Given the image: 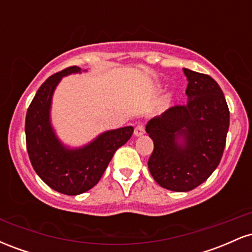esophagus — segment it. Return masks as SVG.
I'll list each match as a JSON object with an SVG mask.
<instances>
[{"label": "esophagus", "mask_w": 252, "mask_h": 252, "mask_svg": "<svg viewBox=\"0 0 252 252\" xmlns=\"http://www.w3.org/2000/svg\"><path fill=\"white\" fill-rule=\"evenodd\" d=\"M144 134V126H142V124H140V126H137L134 130V135L135 136H141Z\"/></svg>", "instance_id": "34e87169"}]
</instances>
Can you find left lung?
<instances>
[{"label": "left lung", "mask_w": 252, "mask_h": 252, "mask_svg": "<svg viewBox=\"0 0 252 252\" xmlns=\"http://www.w3.org/2000/svg\"><path fill=\"white\" fill-rule=\"evenodd\" d=\"M189 80L186 105H175L149 121L154 142L148 168L163 189L189 192L206 181L221 160L230 111L213 78L184 68Z\"/></svg>", "instance_id": "1"}]
</instances>
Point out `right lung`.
<instances>
[{
	"mask_svg": "<svg viewBox=\"0 0 252 252\" xmlns=\"http://www.w3.org/2000/svg\"><path fill=\"white\" fill-rule=\"evenodd\" d=\"M80 73L77 66L65 68L46 80L37 90L26 115V144L36 174L57 192L78 195L100 180L115 152L128 142L134 128L109 130L80 148L60 142L51 124L53 92L63 77Z\"/></svg>",
	"mask_w": 252,
	"mask_h": 252,
	"instance_id": "1",
	"label": "right lung"
}]
</instances>
